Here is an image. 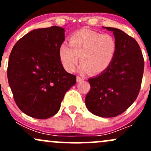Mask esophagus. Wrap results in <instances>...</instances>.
<instances>
[{"mask_svg":"<svg viewBox=\"0 0 151 151\" xmlns=\"http://www.w3.org/2000/svg\"><path fill=\"white\" fill-rule=\"evenodd\" d=\"M84 79H85V78H84V77H79V76H77V81L78 82V81H82V80H84Z\"/></svg>","mask_w":151,"mask_h":151,"instance_id":"34e87169","label":"esophagus"}]
</instances>
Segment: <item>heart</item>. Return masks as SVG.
I'll return each instance as SVG.
<instances>
[{"label":"heart","mask_w":151,"mask_h":151,"mask_svg":"<svg viewBox=\"0 0 151 151\" xmlns=\"http://www.w3.org/2000/svg\"><path fill=\"white\" fill-rule=\"evenodd\" d=\"M116 49V42L111 35L82 29L71 35L70 45H61L59 54L67 72H73L80 57L79 72L86 74L91 71L93 74H98L108 69Z\"/></svg>","instance_id":"heart-1"}]
</instances>
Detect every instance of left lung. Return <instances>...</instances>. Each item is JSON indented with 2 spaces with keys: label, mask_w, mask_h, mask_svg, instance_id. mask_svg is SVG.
Returning a JSON list of instances; mask_svg holds the SVG:
<instances>
[{
  "label": "left lung",
  "mask_w": 151,
  "mask_h": 151,
  "mask_svg": "<svg viewBox=\"0 0 151 151\" xmlns=\"http://www.w3.org/2000/svg\"><path fill=\"white\" fill-rule=\"evenodd\" d=\"M113 32L117 49L106 70L89 79L91 86L85 104L91 114L104 118L124 112L136 99L144 70V60L138 42L124 31L104 27Z\"/></svg>",
  "instance_id": "obj_1"
}]
</instances>
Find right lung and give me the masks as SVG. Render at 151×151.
Returning <instances> with one entry per match:
<instances>
[{
	"label": "right lung",
	"instance_id": "obj_1",
	"mask_svg": "<svg viewBox=\"0 0 151 151\" xmlns=\"http://www.w3.org/2000/svg\"><path fill=\"white\" fill-rule=\"evenodd\" d=\"M65 29L58 26L31 30L10 52L8 79L18 108L38 119L53 116L65 93L76 83L60 58Z\"/></svg>",
	"mask_w": 151,
	"mask_h": 151
}]
</instances>
